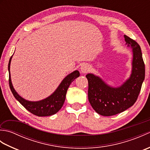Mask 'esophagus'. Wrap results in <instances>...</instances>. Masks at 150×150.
I'll list each match as a JSON object with an SVG mask.
<instances>
[{
	"label": "esophagus",
	"instance_id": "esophagus-1",
	"mask_svg": "<svg viewBox=\"0 0 150 150\" xmlns=\"http://www.w3.org/2000/svg\"><path fill=\"white\" fill-rule=\"evenodd\" d=\"M81 69L82 73H86L89 71V69H90V67H89V66L87 64H84L81 66Z\"/></svg>",
	"mask_w": 150,
	"mask_h": 150
}]
</instances>
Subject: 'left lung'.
Returning <instances> with one entry per match:
<instances>
[{"label": "left lung", "mask_w": 150, "mask_h": 150, "mask_svg": "<svg viewBox=\"0 0 150 150\" xmlns=\"http://www.w3.org/2000/svg\"><path fill=\"white\" fill-rule=\"evenodd\" d=\"M126 44L133 49L132 73L129 79L119 88L107 85L93 74L86 75L88 100L93 110L103 116H111L128 109L135 104L145 78V65L141 49L135 40L124 35Z\"/></svg>", "instance_id": "1"}]
</instances>
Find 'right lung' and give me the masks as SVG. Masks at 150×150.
<instances>
[{
	"label": "right lung",
	"instance_id": "right-lung-1",
	"mask_svg": "<svg viewBox=\"0 0 150 150\" xmlns=\"http://www.w3.org/2000/svg\"><path fill=\"white\" fill-rule=\"evenodd\" d=\"M11 58L12 56L9 59L8 64L9 84L12 93L16 99L28 111H29L30 113L35 115L39 117L50 116L58 112L61 109L64 103L66 92L69 85L76 78L80 76L79 71L76 70V71H74L66 77L60 83L59 86L57 88L55 91L52 95H50V97L40 101L31 102L22 98L20 95H18L13 87L11 81L10 71H9Z\"/></svg>",
	"mask_w": 150,
	"mask_h": 150
}]
</instances>
